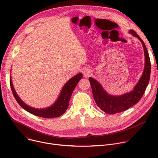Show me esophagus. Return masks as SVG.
Here are the masks:
<instances>
[{"instance_id":"obj_1","label":"esophagus","mask_w":158,"mask_h":158,"mask_svg":"<svg viewBox=\"0 0 158 158\" xmlns=\"http://www.w3.org/2000/svg\"><path fill=\"white\" fill-rule=\"evenodd\" d=\"M82 74L83 75L85 76V77H89L90 75L91 74V72L90 71V70L89 69H84L83 71H82Z\"/></svg>"}]
</instances>
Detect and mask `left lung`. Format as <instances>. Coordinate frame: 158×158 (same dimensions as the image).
Masks as SVG:
<instances>
[{
  "instance_id": "1",
  "label": "left lung",
  "mask_w": 158,
  "mask_h": 158,
  "mask_svg": "<svg viewBox=\"0 0 158 158\" xmlns=\"http://www.w3.org/2000/svg\"><path fill=\"white\" fill-rule=\"evenodd\" d=\"M133 36L136 37L141 42L145 56V65L144 72L140 80L134 87L133 91L119 96L108 94L103 89L102 85L94 79L89 77L94 101L97 106L106 113L114 114L128 109L139 102L143 97L148 85L151 74V61L145 44L138 34L133 30H130Z\"/></svg>"
}]
</instances>
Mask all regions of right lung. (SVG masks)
I'll list each match as a JSON object with an SVG mask.
<instances>
[{"instance_id":"add662e5","label":"right lung","mask_w":158,"mask_h":158,"mask_svg":"<svg viewBox=\"0 0 158 158\" xmlns=\"http://www.w3.org/2000/svg\"><path fill=\"white\" fill-rule=\"evenodd\" d=\"M82 77V74L81 73H79L72 77L69 81L66 82V84L62 87L59 97L55 103L51 107L40 109L31 107L26 104L24 102H22L15 91L11 79H10V84L15 99L22 108L30 112L31 114L39 117H42L44 118H53L60 116L66 111L67 108H68L69 100L74 89Z\"/></svg>"}]
</instances>
